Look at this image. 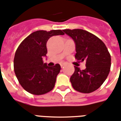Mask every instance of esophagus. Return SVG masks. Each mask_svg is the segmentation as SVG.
<instances>
[{
	"label": "esophagus",
	"instance_id": "34e87169",
	"mask_svg": "<svg viewBox=\"0 0 121 121\" xmlns=\"http://www.w3.org/2000/svg\"><path fill=\"white\" fill-rule=\"evenodd\" d=\"M64 65H65V63H60V65H61V67L62 68L63 67V66H64Z\"/></svg>",
	"mask_w": 121,
	"mask_h": 121
}]
</instances>
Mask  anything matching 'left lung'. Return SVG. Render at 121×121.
<instances>
[{
    "label": "left lung",
    "instance_id": "obj_1",
    "mask_svg": "<svg viewBox=\"0 0 121 121\" xmlns=\"http://www.w3.org/2000/svg\"><path fill=\"white\" fill-rule=\"evenodd\" d=\"M63 31L74 40L75 58L86 61V69L74 67L70 78L73 88L79 92H92L102 85L110 70L111 56L106 45L96 36L83 29H64Z\"/></svg>",
    "mask_w": 121,
    "mask_h": 121
}]
</instances>
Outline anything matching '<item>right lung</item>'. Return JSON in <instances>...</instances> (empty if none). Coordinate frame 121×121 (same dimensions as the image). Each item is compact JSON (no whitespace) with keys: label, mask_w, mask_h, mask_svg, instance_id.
<instances>
[{"label":"right lung","mask_w":121,"mask_h":121,"mask_svg":"<svg viewBox=\"0 0 121 121\" xmlns=\"http://www.w3.org/2000/svg\"><path fill=\"white\" fill-rule=\"evenodd\" d=\"M63 35L61 30L35 31L25 38L17 49L14 58L15 75L29 93L42 95L53 89L60 65L49 67L42 59L47 53L46 44L49 38Z\"/></svg>","instance_id":"add662e5"}]
</instances>
